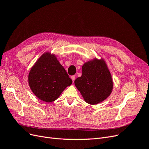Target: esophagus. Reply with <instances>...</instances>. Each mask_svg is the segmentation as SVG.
I'll return each instance as SVG.
<instances>
[{
    "instance_id": "1",
    "label": "esophagus",
    "mask_w": 149,
    "mask_h": 149,
    "mask_svg": "<svg viewBox=\"0 0 149 149\" xmlns=\"http://www.w3.org/2000/svg\"><path fill=\"white\" fill-rule=\"evenodd\" d=\"M75 75H72V76H71V79L72 80L73 82L74 81V80H75Z\"/></svg>"
}]
</instances>
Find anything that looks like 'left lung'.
Instances as JSON below:
<instances>
[{"mask_svg":"<svg viewBox=\"0 0 149 149\" xmlns=\"http://www.w3.org/2000/svg\"><path fill=\"white\" fill-rule=\"evenodd\" d=\"M75 85L89 104L95 105L110 95L113 80L110 72L103 59H94L82 66V75L74 81Z\"/></svg>","mask_w":149,"mask_h":149,"instance_id":"left-lung-1","label":"left lung"}]
</instances>
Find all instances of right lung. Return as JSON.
Returning a JSON list of instances; mask_svg holds the SVG:
<instances>
[{"label":"right lung","instance_id":"obj_1","mask_svg":"<svg viewBox=\"0 0 149 149\" xmlns=\"http://www.w3.org/2000/svg\"><path fill=\"white\" fill-rule=\"evenodd\" d=\"M29 83L40 99L51 102L56 100L65 88L72 83L66 70L54 55L44 54L31 69Z\"/></svg>","mask_w":149,"mask_h":149}]
</instances>
